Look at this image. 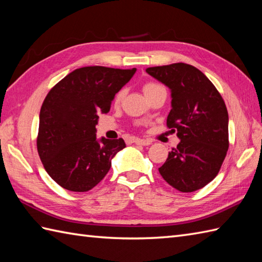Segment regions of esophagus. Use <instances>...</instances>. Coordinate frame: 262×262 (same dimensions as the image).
Listing matches in <instances>:
<instances>
[{"instance_id":"obj_1","label":"esophagus","mask_w":262,"mask_h":262,"mask_svg":"<svg viewBox=\"0 0 262 262\" xmlns=\"http://www.w3.org/2000/svg\"><path fill=\"white\" fill-rule=\"evenodd\" d=\"M134 143L137 144V145H149V144H152V141L142 140V138H135Z\"/></svg>"}]
</instances>
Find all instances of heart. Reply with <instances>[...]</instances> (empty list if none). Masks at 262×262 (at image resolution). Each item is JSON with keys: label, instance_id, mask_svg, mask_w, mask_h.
I'll return each instance as SVG.
<instances>
[{"label": "heart", "instance_id": "1", "mask_svg": "<svg viewBox=\"0 0 262 262\" xmlns=\"http://www.w3.org/2000/svg\"><path fill=\"white\" fill-rule=\"evenodd\" d=\"M162 88H163V86L158 84V83L148 82V83H146L145 85H144L143 90H144V93L146 94V97H148V96H151L152 93H154L155 91L160 90V89H162ZM125 94H126V89H121V90L116 94V97H115V99H114V102H115L116 104H119V103L122 101V99H124Z\"/></svg>", "mask_w": 262, "mask_h": 262}]
</instances>
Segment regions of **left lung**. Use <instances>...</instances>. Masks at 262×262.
Listing matches in <instances>:
<instances>
[{
  "label": "left lung",
  "instance_id": "left-lung-1",
  "mask_svg": "<svg viewBox=\"0 0 262 262\" xmlns=\"http://www.w3.org/2000/svg\"><path fill=\"white\" fill-rule=\"evenodd\" d=\"M147 73L171 90L166 126L180 143L172 148L160 174L181 192L205 187L219 174L229 149V114L223 98L203 72L174 63L148 68Z\"/></svg>",
  "mask_w": 262,
  "mask_h": 262
}]
</instances>
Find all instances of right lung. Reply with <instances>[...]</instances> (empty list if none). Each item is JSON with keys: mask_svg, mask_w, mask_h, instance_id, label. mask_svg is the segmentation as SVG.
Masks as SVG:
<instances>
[{"mask_svg": "<svg viewBox=\"0 0 262 262\" xmlns=\"http://www.w3.org/2000/svg\"><path fill=\"white\" fill-rule=\"evenodd\" d=\"M135 72L86 66L71 72L48 92L39 115L37 149L43 168L60 187L89 191L108 173L117 152L126 147L122 138L98 141L96 125Z\"/></svg>", "mask_w": 262, "mask_h": 262, "instance_id": "obj_1", "label": "right lung"}]
</instances>
